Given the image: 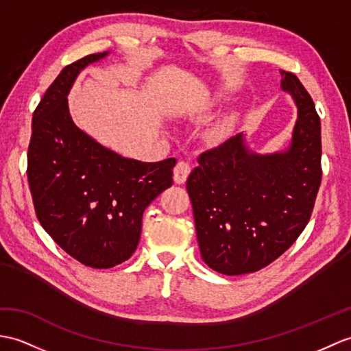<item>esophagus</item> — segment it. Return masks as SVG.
Segmentation results:
<instances>
[{
    "instance_id": "obj_1",
    "label": "esophagus",
    "mask_w": 351,
    "mask_h": 351,
    "mask_svg": "<svg viewBox=\"0 0 351 351\" xmlns=\"http://www.w3.org/2000/svg\"><path fill=\"white\" fill-rule=\"evenodd\" d=\"M190 172H191V167H190L189 162L179 161L178 165L175 166V169H173V179H175V182H176V184H184V182L186 181V178H189Z\"/></svg>"
}]
</instances>
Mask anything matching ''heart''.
<instances>
[{"mask_svg": "<svg viewBox=\"0 0 351 351\" xmlns=\"http://www.w3.org/2000/svg\"><path fill=\"white\" fill-rule=\"evenodd\" d=\"M227 130H229V125H227V122H221V124H218V125L214 128L213 136H214L215 138H223V137H226V134H227Z\"/></svg>", "mask_w": 351, "mask_h": 351, "instance_id": "obj_1", "label": "heart"}]
</instances>
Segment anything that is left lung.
I'll list each match as a JSON object with an SVG mask.
<instances>
[{
    "instance_id": "8db88e82",
    "label": "left lung",
    "mask_w": 351,
    "mask_h": 351,
    "mask_svg": "<svg viewBox=\"0 0 351 351\" xmlns=\"http://www.w3.org/2000/svg\"><path fill=\"white\" fill-rule=\"evenodd\" d=\"M298 109L287 148L252 151L239 133L203 152L186 179L203 262L224 275L256 272L291 247L322 182V127L300 80L281 71Z\"/></svg>"
}]
</instances>
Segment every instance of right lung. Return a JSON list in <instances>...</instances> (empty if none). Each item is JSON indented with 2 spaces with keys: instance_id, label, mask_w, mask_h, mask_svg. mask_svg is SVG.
Returning a JSON list of instances; mask_svg holds the SVG:
<instances>
[{
  "instance_id": "obj_1",
  "label": "right lung",
  "mask_w": 351,
  "mask_h": 351,
  "mask_svg": "<svg viewBox=\"0 0 351 351\" xmlns=\"http://www.w3.org/2000/svg\"><path fill=\"white\" fill-rule=\"evenodd\" d=\"M110 52L64 67L32 115L28 184L40 224L85 266L113 267L137 248L142 215L173 184L175 158L143 162L119 156L73 121L67 97L79 73Z\"/></svg>"
}]
</instances>
